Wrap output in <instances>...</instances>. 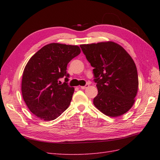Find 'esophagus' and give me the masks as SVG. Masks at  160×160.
I'll return each instance as SVG.
<instances>
[{
    "instance_id": "34e87169",
    "label": "esophagus",
    "mask_w": 160,
    "mask_h": 160,
    "mask_svg": "<svg viewBox=\"0 0 160 160\" xmlns=\"http://www.w3.org/2000/svg\"><path fill=\"white\" fill-rule=\"evenodd\" d=\"M89 87V84H86L85 86H81L80 88H81V89H87V88H88Z\"/></svg>"
}]
</instances>
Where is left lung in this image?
Here are the masks:
<instances>
[{"label":"left lung","instance_id":"1","mask_svg":"<svg viewBox=\"0 0 160 160\" xmlns=\"http://www.w3.org/2000/svg\"><path fill=\"white\" fill-rule=\"evenodd\" d=\"M93 70L98 93L93 104L109 117L130 109L138 90L136 65L123 47L112 41L80 45Z\"/></svg>","mask_w":160,"mask_h":160}]
</instances>
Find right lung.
Segmentation results:
<instances>
[{"label": "right lung", "instance_id": "obj_1", "mask_svg": "<svg viewBox=\"0 0 160 160\" xmlns=\"http://www.w3.org/2000/svg\"><path fill=\"white\" fill-rule=\"evenodd\" d=\"M81 51L77 45L50 43L38 50L27 63L21 90L29 111L40 120L56 119L69 107L74 88L58 79L65 76L67 64Z\"/></svg>", "mask_w": 160, "mask_h": 160}]
</instances>
